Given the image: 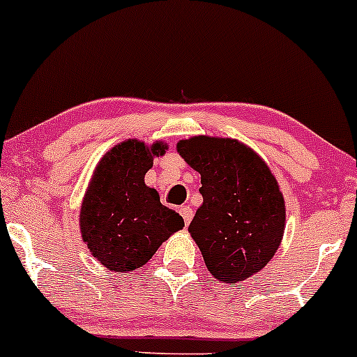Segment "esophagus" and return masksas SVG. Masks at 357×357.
Masks as SVG:
<instances>
[{"label":"esophagus","mask_w":357,"mask_h":357,"mask_svg":"<svg viewBox=\"0 0 357 357\" xmlns=\"http://www.w3.org/2000/svg\"><path fill=\"white\" fill-rule=\"evenodd\" d=\"M180 215L183 218V222H185V226H189V222L192 221V215H194V211H192L189 206H182V207H180Z\"/></svg>","instance_id":"esophagus-1"}]
</instances>
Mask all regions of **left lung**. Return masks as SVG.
<instances>
[{"label":"left lung","instance_id":"obj_1","mask_svg":"<svg viewBox=\"0 0 357 357\" xmlns=\"http://www.w3.org/2000/svg\"><path fill=\"white\" fill-rule=\"evenodd\" d=\"M180 157L200 174L202 206L189 232L214 278L238 283L273 258L285 231V200L270 167L238 139L192 136Z\"/></svg>","mask_w":357,"mask_h":357}]
</instances>
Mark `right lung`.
Listing matches in <instances>:
<instances>
[{"instance_id": "right-lung-1", "label": "right lung", "mask_w": 357, "mask_h": 357, "mask_svg": "<svg viewBox=\"0 0 357 357\" xmlns=\"http://www.w3.org/2000/svg\"><path fill=\"white\" fill-rule=\"evenodd\" d=\"M167 145L128 139L111 148L96 167L81 206L82 241L98 261L118 273L143 266L163 241L183 227L182 215L160 202L145 183L153 158Z\"/></svg>"}]
</instances>
